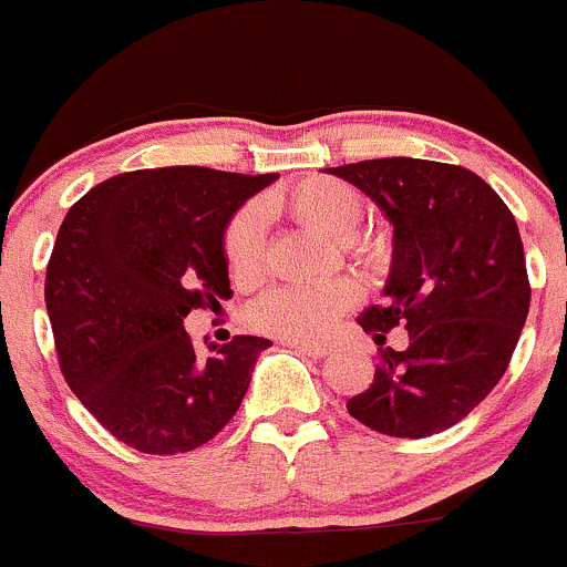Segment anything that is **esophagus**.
<instances>
[{
    "label": "esophagus",
    "mask_w": 567,
    "mask_h": 567,
    "mask_svg": "<svg viewBox=\"0 0 567 567\" xmlns=\"http://www.w3.org/2000/svg\"><path fill=\"white\" fill-rule=\"evenodd\" d=\"M288 347H293V350H298L301 354H309V358L320 360L326 358L328 352H331V347L328 344H312V341H285Z\"/></svg>",
    "instance_id": "obj_1"
}]
</instances>
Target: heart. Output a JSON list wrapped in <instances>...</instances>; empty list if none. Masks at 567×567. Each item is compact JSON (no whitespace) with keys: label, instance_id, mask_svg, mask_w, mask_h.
<instances>
[{"label":"heart","instance_id":"b5f03b06","mask_svg":"<svg viewBox=\"0 0 567 567\" xmlns=\"http://www.w3.org/2000/svg\"><path fill=\"white\" fill-rule=\"evenodd\" d=\"M266 207L293 217L312 231L341 239L360 264L379 269L388 250L379 239L358 236L365 215L363 196L350 183L336 177H309L290 190L277 193ZM226 260L234 279H255L264 266V217L258 209H245L234 217L226 231ZM360 298L358 285L350 279H333L322 285H279L250 303L247 320L260 333L282 341L322 339L339 322L347 309Z\"/></svg>","mask_w":567,"mask_h":567}]
</instances>
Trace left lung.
Returning a JSON list of instances; mask_svg holds the SVG:
<instances>
[{
    "instance_id": "1",
    "label": "left lung",
    "mask_w": 567,
    "mask_h": 567,
    "mask_svg": "<svg viewBox=\"0 0 567 567\" xmlns=\"http://www.w3.org/2000/svg\"><path fill=\"white\" fill-rule=\"evenodd\" d=\"M393 226L384 303L365 333L403 326L406 350L382 347L374 382L347 401L371 431L425 439L457 425L506 374L530 309L525 247L512 209L474 172L422 158L331 166Z\"/></svg>"
}]
</instances>
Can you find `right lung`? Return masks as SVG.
I'll return each mask as SVG.
<instances>
[{
	"instance_id": "right-lung-1",
	"label": "right lung",
	"mask_w": 567,
	"mask_h": 567,
	"mask_svg": "<svg viewBox=\"0 0 567 567\" xmlns=\"http://www.w3.org/2000/svg\"><path fill=\"white\" fill-rule=\"evenodd\" d=\"M279 174L164 166L117 174L66 213L45 277L55 352L72 393L123 444L177 455L239 409L271 341L196 350L183 320L231 298L226 228Z\"/></svg>"
}]
</instances>
